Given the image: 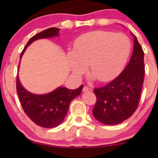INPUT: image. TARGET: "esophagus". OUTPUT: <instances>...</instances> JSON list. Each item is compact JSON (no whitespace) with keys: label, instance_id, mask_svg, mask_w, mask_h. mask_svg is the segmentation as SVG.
<instances>
[{"label":"esophagus","instance_id":"obj_1","mask_svg":"<svg viewBox=\"0 0 158 158\" xmlns=\"http://www.w3.org/2000/svg\"><path fill=\"white\" fill-rule=\"evenodd\" d=\"M82 91H83V92H90V91H92V89H91V88H88V87L85 86L84 88H83Z\"/></svg>","mask_w":158,"mask_h":158}]
</instances>
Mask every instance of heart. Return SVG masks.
<instances>
[{
    "mask_svg": "<svg viewBox=\"0 0 158 158\" xmlns=\"http://www.w3.org/2000/svg\"><path fill=\"white\" fill-rule=\"evenodd\" d=\"M131 52V42L123 34L97 30L79 38L68 54L69 67L79 77L89 65L93 79L108 81L122 70Z\"/></svg>",
    "mask_w": 158,
    "mask_h": 158,
    "instance_id": "heart-1",
    "label": "heart"
}]
</instances>
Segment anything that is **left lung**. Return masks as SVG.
Instances as JSON below:
<instances>
[{
    "label": "left lung",
    "mask_w": 158,
    "mask_h": 158,
    "mask_svg": "<svg viewBox=\"0 0 158 158\" xmlns=\"http://www.w3.org/2000/svg\"><path fill=\"white\" fill-rule=\"evenodd\" d=\"M133 52L126 68L106 86L95 88L97 102L93 114L105 125H117L129 118L138 106L145 73L144 52L137 37Z\"/></svg>",
    "instance_id": "8db88e82"
}]
</instances>
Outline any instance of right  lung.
Here are the masks:
<instances>
[{
    "label": "right lung",
    "instance_id": "1",
    "mask_svg": "<svg viewBox=\"0 0 158 158\" xmlns=\"http://www.w3.org/2000/svg\"><path fill=\"white\" fill-rule=\"evenodd\" d=\"M59 31L60 29L51 27L32 36L21 52L20 59H21L28 46L33 41L39 39L58 37ZM19 68L20 63L19 70ZM82 88V85L74 90L59 86L50 93L35 94L23 88L19 79V73L16 79V89L23 110L32 121L44 128H54L63 122L68 114L70 102L74 98L80 95Z\"/></svg>",
    "mask_w": 158,
    "mask_h": 158
}]
</instances>
